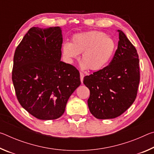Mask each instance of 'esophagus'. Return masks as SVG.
I'll list each match as a JSON object with an SVG mask.
<instances>
[{
	"mask_svg": "<svg viewBox=\"0 0 154 154\" xmlns=\"http://www.w3.org/2000/svg\"><path fill=\"white\" fill-rule=\"evenodd\" d=\"M83 77H84V74L82 73V72H80V79L82 83H83Z\"/></svg>",
	"mask_w": 154,
	"mask_h": 154,
	"instance_id": "34e87169",
	"label": "esophagus"
}]
</instances>
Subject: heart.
Wrapping results in <instances>:
<instances>
[{"mask_svg":"<svg viewBox=\"0 0 154 154\" xmlns=\"http://www.w3.org/2000/svg\"><path fill=\"white\" fill-rule=\"evenodd\" d=\"M116 43L113 38L101 31L92 30L77 33L72 36L71 43L62 45V51L67 62L72 63L81 57V66L92 71L103 69L113 56Z\"/></svg>","mask_w":154,"mask_h":154,"instance_id":"b5f03b06","label":"heart"}]
</instances>
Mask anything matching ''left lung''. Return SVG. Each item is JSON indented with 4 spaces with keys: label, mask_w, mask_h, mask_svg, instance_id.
<instances>
[{
    "label": "left lung",
    "mask_w": 154,
    "mask_h": 154,
    "mask_svg": "<svg viewBox=\"0 0 154 154\" xmlns=\"http://www.w3.org/2000/svg\"><path fill=\"white\" fill-rule=\"evenodd\" d=\"M118 49L109 66L83 78L90 96L88 105L96 118L113 119L124 113L137 97L140 82L136 48L119 30Z\"/></svg>",
    "instance_id": "left-lung-1"
}]
</instances>
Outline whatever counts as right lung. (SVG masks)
Instances as JSON below:
<instances>
[{
	"mask_svg": "<svg viewBox=\"0 0 154 154\" xmlns=\"http://www.w3.org/2000/svg\"><path fill=\"white\" fill-rule=\"evenodd\" d=\"M60 27H32L15 51L12 81L21 106L43 120L59 118L81 84L79 72L62 62Z\"/></svg>",
	"mask_w": 154,
	"mask_h": 154,
	"instance_id": "obj_1",
	"label": "right lung"
}]
</instances>
